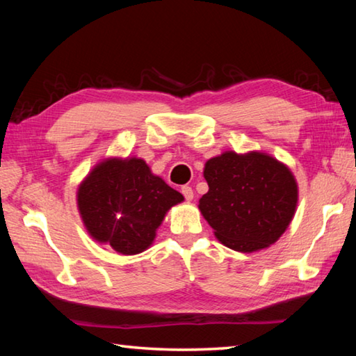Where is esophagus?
<instances>
[{"label":"esophagus","mask_w":356,"mask_h":356,"mask_svg":"<svg viewBox=\"0 0 356 356\" xmlns=\"http://www.w3.org/2000/svg\"><path fill=\"white\" fill-rule=\"evenodd\" d=\"M182 194H184V197L186 200H193L194 199V191H193L191 186H182Z\"/></svg>","instance_id":"obj_1"}]
</instances>
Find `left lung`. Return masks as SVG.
I'll list each match as a JSON object with an SVG mask.
<instances>
[{"label":"left lung","mask_w":356,"mask_h":356,"mask_svg":"<svg viewBox=\"0 0 356 356\" xmlns=\"http://www.w3.org/2000/svg\"><path fill=\"white\" fill-rule=\"evenodd\" d=\"M209 190L199 209L214 236L238 252H254L282 237L295 214L298 186L292 171L260 151H225L203 170Z\"/></svg>","instance_id":"1"}]
</instances>
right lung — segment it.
<instances>
[{
    "instance_id": "add662e5",
    "label": "right lung",
    "mask_w": 356,
    "mask_h": 356,
    "mask_svg": "<svg viewBox=\"0 0 356 356\" xmlns=\"http://www.w3.org/2000/svg\"><path fill=\"white\" fill-rule=\"evenodd\" d=\"M184 202L138 157H110L97 163L78 188V209L96 241L116 252H143L168 209Z\"/></svg>"
}]
</instances>
